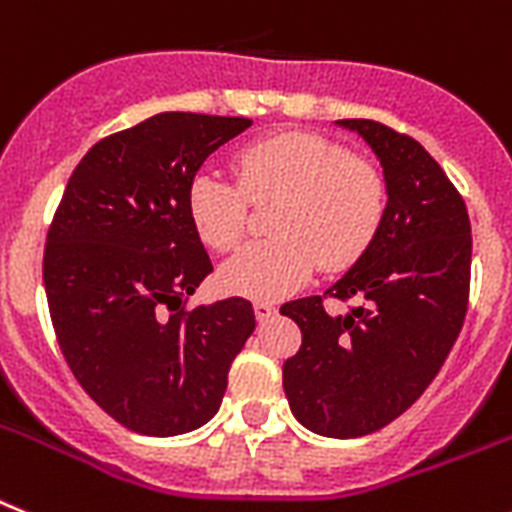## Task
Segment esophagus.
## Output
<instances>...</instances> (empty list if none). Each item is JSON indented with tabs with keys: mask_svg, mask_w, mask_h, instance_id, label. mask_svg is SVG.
I'll return each mask as SVG.
<instances>
[{
	"mask_svg": "<svg viewBox=\"0 0 512 512\" xmlns=\"http://www.w3.org/2000/svg\"><path fill=\"white\" fill-rule=\"evenodd\" d=\"M273 315H276V307H273V304L255 302V317H257V320L265 322V320H270Z\"/></svg>",
	"mask_w": 512,
	"mask_h": 512,
	"instance_id": "1",
	"label": "esophagus"
}]
</instances>
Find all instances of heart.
Returning <instances> with one entry per match:
<instances>
[{
    "instance_id": "1",
    "label": "heart",
    "mask_w": 512,
    "mask_h": 512,
    "mask_svg": "<svg viewBox=\"0 0 512 512\" xmlns=\"http://www.w3.org/2000/svg\"><path fill=\"white\" fill-rule=\"evenodd\" d=\"M236 182L197 171L187 210L197 234L216 252H231L247 234L249 208L273 203V239L244 247L221 270L231 294L276 302L312 278L317 265L354 263L375 234L385 208L380 171L364 158L312 132H281L244 145L234 158Z\"/></svg>"
}]
</instances>
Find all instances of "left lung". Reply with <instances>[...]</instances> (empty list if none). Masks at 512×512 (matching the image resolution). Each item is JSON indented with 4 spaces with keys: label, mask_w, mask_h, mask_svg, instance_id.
Masks as SVG:
<instances>
[{
    "label": "left lung",
    "mask_w": 512,
    "mask_h": 512,
    "mask_svg": "<svg viewBox=\"0 0 512 512\" xmlns=\"http://www.w3.org/2000/svg\"><path fill=\"white\" fill-rule=\"evenodd\" d=\"M385 176L388 203L359 260L325 294L359 299L328 315L322 296L286 302L302 349L283 364L291 414L322 437L372 435L435 380L463 328L471 281L466 203L414 137L372 119H341Z\"/></svg>",
    "instance_id": "obj_1"
}]
</instances>
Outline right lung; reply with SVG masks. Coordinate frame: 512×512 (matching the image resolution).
Here are the masks:
<instances>
[{"mask_svg": "<svg viewBox=\"0 0 512 512\" xmlns=\"http://www.w3.org/2000/svg\"><path fill=\"white\" fill-rule=\"evenodd\" d=\"M247 127L252 119L163 111L103 137L51 221L44 286L59 349L85 393L137 435L210 422L255 330L242 296L184 309L213 270L187 190Z\"/></svg>", "mask_w": 512, "mask_h": 512, "instance_id": "add662e5", "label": "right lung"}]
</instances>
